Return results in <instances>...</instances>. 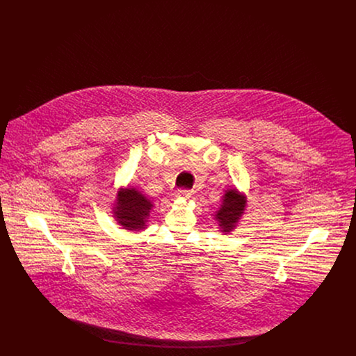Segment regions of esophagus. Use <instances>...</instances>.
<instances>
[{
	"label": "esophagus",
	"mask_w": 356,
	"mask_h": 356,
	"mask_svg": "<svg viewBox=\"0 0 356 356\" xmlns=\"http://www.w3.org/2000/svg\"><path fill=\"white\" fill-rule=\"evenodd\" d=\"M176 199H189L191 197V191L188 189H179L175 192Z\"/></svg>",
	"instance_id": "esophagus-1"
}]
</instances>
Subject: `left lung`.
Wrapping results in <instances>:
<instances>
[{"label":"left lung","instance_id":"left-lung-1","mask_svg":"<svg viewBox=\"0 0 356 356\" xmlns=\"http://www.w3.org/2000/svg\"><path fill=\"white\" fill-rule=\"evenodd\" d=\"M245 205L247 197L244 195H240L236 189L225 191L220 208L219 211H216L215 215V219L219 221L221 234L227 235L235 229L237 221L244 213Z\"/></svg>","mask_w":356,"mask_h":356}]
</instances>
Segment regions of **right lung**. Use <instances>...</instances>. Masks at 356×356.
<instances>
[{"mask_svg": "<svg viewBox=\"0 0 356 356\" xmlns=\"http://www.w3.org/2000/svg\"><path fill=\"white\" fill-rule=\"evenodd\" d=\"M153 204L135 188L120 189L113 207V215L124 229L138 232L147 228Z\"/></svg>", "mask_w": 356, "mask_h": 356, "instance_id": "1", "label": "right lung"}]
</instances>
